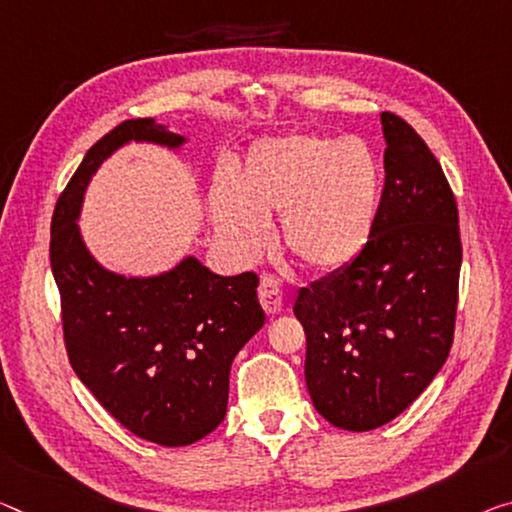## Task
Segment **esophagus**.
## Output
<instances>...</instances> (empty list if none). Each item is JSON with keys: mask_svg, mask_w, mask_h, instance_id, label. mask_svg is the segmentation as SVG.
<instances>
[{"mask_svg": "<svg viewBox=\"0 0 512 512\" xmlns=\"http://www.w3.org/2000/svg\"><path fill=\"white\" fill-rule=\"evenodd\" d=\"M258 300H261L263 309L270 313V316H277V313L283 311V293H281V283L274 277H265L261 279V286H258Z\"/></svg>", "mask_w": 512, "mask_h": 512, "instance_id": "34e87169", "label": "esophagus"}]
</instances>
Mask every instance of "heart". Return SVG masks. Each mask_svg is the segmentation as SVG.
<instances>
[{
	"mask_svg": "<svg viewBox=\"0 0 512 512\" xmlns=\"http://www.w3.org/2000/svg\"><path fill=\"white\" fill-rule=\"evenodd\" d=\"M382 199V167L359 139L286 135L249 148L235 187L212 190L222 238L242 256L270 245L281 217V240L304 270L327 274L357 261L373 238Z\"/></svg>",
	"mask_w": 512,
	"mask_h": 512,
	"instance_id": "1",
	"label": "heart"
}]
</instances>
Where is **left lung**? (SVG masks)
<instances>
[{
  "mask_svg": "<svg viewBox=\"0 0 512 512\" xmlns=\"http://www.w3.org/2000/svg\"><path fill=\"white\" fill-rule=\"evenodd\" d=\"M384 190L357 261L295 300L304 377L336 428L366 432L405 412L453 345L462 245L442 164L410 123L382 112Z\"/></svg>",
  "mask_w": 512,
  "mask_h": 512,
  "instance_id": "left-lung-1",
  "label": "left lung"
}]
</instances>
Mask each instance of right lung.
<instances>
[{"instance_id":"right-lung-1","label":"right lung","mask_w":512,"mask_h":512,"mask_svg":"<svg viewBox=\"0 0 512 512\" xmlns=\"http://www.w3.org/2000/svg\"><path fill=\"white\" fill-rule=\"evenodd\" d=\"M128 141L180 148L153 119L116 125L96 141L52 215L50 265L61 295L68 359L98 403L146 442L187 446L226 416L231 364L263 327L258 277H219L187 256L157 277H123L86 249L77 217L102 162Z\"/></svg>"}]
</instances>
